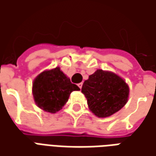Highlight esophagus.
I'll return each mask as SVG.
<instances>
[{
	"instance_id": "obj_1",
	"label": "esophagus",
	"mask_w": 156,
	"mask_h": 156,
	"mask_svg": "<svg viewBox=\"0 0 156 156\" xmlns=\"http://www.w3.org/2000/svg\"><path fill=\"white\" fill-rule=\"evenodd\" d=\"M78 87H79V88L81 89L82 87H83V83H78Z\"/></svg>"
}]
</instances>
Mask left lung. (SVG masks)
I'll list each match as a JSON object with an SVG mask.
<instances>
[{
	"mask_svg": "<svg viewBox=\"0 0 156 156\" xmlns=\"http://www.w3.org/2000/svg\"><path fill=\"white\" fill-rule=\"evenodd\" d=\"M82 93L87 98L89 109L97 117L105 118L126 105L129 88L119 76L98 69L85 80Z\"/></svg>",
	"mask_w": 156,
	"mask_h": 156,
	"instance_id": "left-lung-1",
	"label": "left lung"
}]
</instances>
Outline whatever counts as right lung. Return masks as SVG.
Returning <instances> with one entry per match:
<instances>
[{"label":"right lung","instance_id":"right-lung-1","mask_svg":"<svg viewBox=\"0 0 156 156\" xmlns=\"http://www.w3.org/2000/svg\"><path fill=\"white\" fill-rule=\"evenodd\" d=\"M80 90L60 70L53 68L41 73L32 83V94L36 105L44 111L54 114L68 102L73 91Z\"/></svg>","mask_w":156,"mask_h":156}]
</instances>
